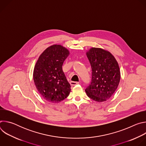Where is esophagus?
<instances>
[{
    "label": "esophagus",
    "mask_w": 146,
    "mask_h": 146,
    "mask_svg": "<svg viewBox=\"0 0 146 146\" xmlns=\"http://www.w3.org/2000/svg\"><path fill=\"white\" fill-rule=\"evenodd\" d=\"M79 84V82H75V81H71L70 82V84L72 86H74L77 84Z\"/></svg>",
    "instance_id": "obj_1"
}]
</instances>
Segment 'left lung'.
I'll return each mask as SVG.
<instances>
[{
  "mask_svg": "<svg viewBox=\"0 0 146 146\" xmlns=\"http://www.w3.org/2000/svg\"><path fill=\"white\" fill-rule=\"evenodd\" d=\"M92 69V80L85 90L87 96L98 102H105L116 91L121 78L118 64L109 51L92 47L86 52Z\"/></svg>",
  "mask_w": 146,
  "mask_h": 146,
  "instance_id": "left-lung-1",
  "label": "left lung"
}]
</instances>
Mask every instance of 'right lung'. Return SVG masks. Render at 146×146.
Returning <instances> with one entry per match:
<instances>
[{
	"instance_id": "right-lung-1",
	"label": "right lung",
	"mask_w": 146,
	"mask_h": 146,
	"mask_svg": "<svg viewBox=\"0 0 146 146\" xmlns=\"http://www.w3.org/2000/svg\"><path fill=\"white\" fill-rule=\"evenodd\" d=\"M69 54L65 47L54 44L41 53L36 62L33 74L35 84L41 96L49 102L59 103L70 92V85L62 68Z\"/></svg>"
}]
</instances>
